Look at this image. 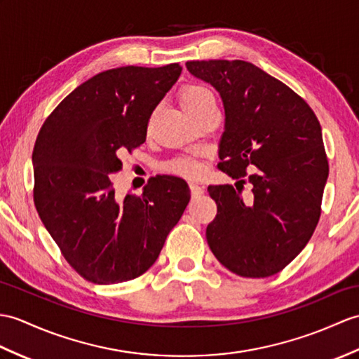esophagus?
Listing matches in <instances>:
<instances>
[{"instance_id":"esophagus-1","label":"esophagus","mask_w":359,"mask_h":359,"mask_svg":"<svg viewBox=\"0 0 359 359\" xmlns=\"http://www.w3.org/2000/svg\"><path fill=\"white\" fill-rule=\"evenodd\" d=\"M189 191H191V196L197 197V196H202L205 193V189L197 185V183H189Z\"/></svg>"}]
</instances>
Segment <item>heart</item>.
<instances>
[{"mask_svg":"<svg viewBox=\"0 0 359 359\" xmlns=\"http://www.w3.org/2000/svg\"><path fill=\"white\" fill-rule=\"evenodd\" d=\"M179 102L191 118L197 119L200 116L217 110V99L212 91L200 84H188L179 91ZM166 170L182 177H196L200 172V165L193 157H182V159L172 161Z\"/></svg>","mask_w":359,"mask_h":359,"instance_id":"heart-1","label":"heart"}]
</instances>
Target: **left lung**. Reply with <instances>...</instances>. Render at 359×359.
I'll return each instance as SVG.
<instances>
[{"label": "left lung", "mask_w": 359, "mask_h": 359, "mask_svg": "<svg viewBox=\"0 0 359 359\" xmlns=\"http://www.w3.org/2000/svg\"><path fill=\"white\" fill-rule=\"evenodd\" d=\"M187 69L222 96L217 166L237 179L236 188L208 187L217 205L208 245L240 277H271L303 251L320 220L329 176L321 125L302 96L251 62L188 61Z\"/></svg>", "instance_id": "obj_1"}]
</instances>
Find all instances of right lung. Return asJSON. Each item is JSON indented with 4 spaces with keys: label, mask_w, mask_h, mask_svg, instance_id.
<instances>
[{
    "label": "right lung",
    "mask_w": 359,
    "mask_h": 359,
    "mask_svg": "<svg viewBox=\"0 0 359 359\" xmlns=\"http://www.w3.org/2000/svg\"><path fill=\"white\" fill-rule=\"evenodd\" d=\"M182 73L127 65L90 78L62 99L33 148V202L62 257L96 285L130 281L159 257L189 202L176 176L148 180L140 196H114L119 156L147 137L149 116Z\"/></svg>",
    "instance_id": "1"
}]
</instances>
